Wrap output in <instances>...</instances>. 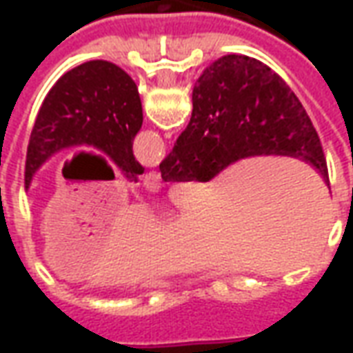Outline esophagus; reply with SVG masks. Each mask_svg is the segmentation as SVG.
<instances>
[{"mask_svg": "<svg viewBox=\"0 0 353 353\" xmlns=\"http://www.w3.org/2000/svg\"><path fill=\"white\" fill-rule=\"evenodd\" d=\"M143 185H145V189H149V191H161L162 189V179H161V174L159 172H147L145 177H143Z\"/></svg>", "mask_w": 353, "mask_h": 353, "instance_id": "1", "label": "esophagus"}]
</instances>
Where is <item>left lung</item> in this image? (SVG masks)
Masks as SVG:
<instances>
[{
	"instance_id": "left-lung-1",
	"label": "left lung",
	"mask_w": 353,
	"mask_h": 353,
	"mask_svg": "<svg viewBox=\"0 0 353 353\" xmlns=\"http://www.w3.org/2000/svg\"><path fill=\"white\" fill-rule=\"evenodd\" d=\"M143 123L136 83L119 65L90 60L64 73L35 119L26 153L24 185L62 149L88 145L105 153L128 179L143 174L132 143Z\"/></svg>"
}]
</instances>
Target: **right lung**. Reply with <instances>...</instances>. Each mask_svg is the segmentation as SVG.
Masks as SVG:
<instances>
[{"label":"right lung","mask_w":353,"mask_h":353,"mask_svg":"<svg viewBox=\"0 0 353 353\" xmlns=\"http://www.w3.org/2000/svg\"><path fill=\"white\" fill-rule=\"evenodd\" d=\"M259 154L303 159L329 185L318 132L295 92L259 60L227 54L192 88V115L161 162L164 181H210L232 162Z\"/></svg>","instance_id":"obj_1"}]
</instances>
